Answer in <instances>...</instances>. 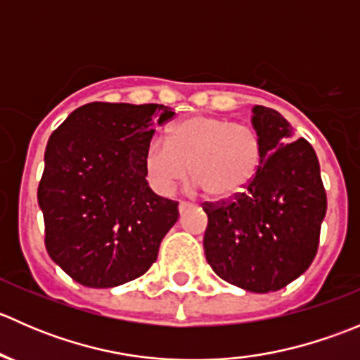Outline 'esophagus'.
Segmentation results:
<instances>
[{
  "instance_id": "esophagus-1",
  "label": "esophagus",
  "mask_w": 360,
  "mask_h": 360,
  "mask_svg": "<svg viewBox=\"0 0 360 360\" xmlns=\"http://www.w3.org/2000/svg\"><path fill=\"white\" fill-rule=\"evenodd\" d=\"M190 205H191L190 202H179V210H181V212H183V210L188 209V207H190Z\"/></svg>"
}]
</instances>
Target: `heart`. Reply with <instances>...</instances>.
Returning <instances> with one entry per match:
<instances>
[{"instance_id": "b5f03b06", "label": "heart", "mask_w": 360, "mask_h": 360, "mask_svg": "<svg viewBox=\"0 0 360 360\" xmlns=\"http://www.w3.org/2000/svg\"><path fill=\"white\" fill-rule=\"evenodd\" d=\"M263 163V141L249 123L214 115H193L155 136L144 150V174L160 195H170L190 174L214 200L249 188Z\"/></svg>"}]
</instances>
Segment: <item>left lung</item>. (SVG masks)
Instances as JSON below:
<instances>
[{"label": "left lung", "instance_id": "obj_1", "mask_svg": "<svg viewBox=\"0 0 360 360\" xmlns=\"http://www.w3.org/2000/svg\"><path fill=\"white\" fill-rule=\"evenodd\" d=\"M263 163L249 188L203 202L207 263L223 281L250 292H271L296 281L319 249L328 209L317 155L278 111L254 108Z\"/></svg>", "mask_w": 360, "mask_h": 360}]
</instances>
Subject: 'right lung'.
I'll use <instances>...</instances> for the list:
<instances>
[{"mask_svg":"<svg viewBox=\"0 0 360 360\" xmlns=\"http://www.w3.org/2000/svg\"><path fill=\"white\" fill-rule=\"evenodd\" d=\"M176 112L162 104L89 103L50 136L38 203L45 248L86 288H115L157 261L179 202L148 186L144 150Z\"/></svg>","mask_w":360,"mask_h":360,"instance_id":"right-lung-1","label":"right lung"}]
</instances>
